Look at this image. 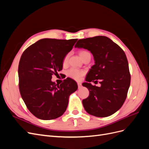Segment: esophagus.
<instances>
[{
	"mask_svg": "<svg viewBox=\"0 0 149 149\" xmlns=\"http://www.w3.org/2000/svg\"><path fill=\"white\" fill-rule=\"evenodd\" d=\"M78 88H80L81 87V83L78 82Z\"/></svg>",
	"mask_w": 149,
	"mask_h": 149,
	"instance_id": "34e87169",
	"label": "esophagus"
}]
</instances>
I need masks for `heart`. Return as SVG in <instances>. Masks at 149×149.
I'll use <instances>...</instances> for the list:
<instances>
[{
    "mask_svg": "<svg viewBox=\"0 0 149 149\" xmlns=\"http://www.w3.org/2000/svg\"><path fill=\"white\" fill-rule=\"evenodd\" d=\"M88 53V52L86 51H81L79 53V56H82L83 54ZM68 56L66 55L65 58H64V61L63 63H66L67 60H68ZM84 74V71L83 70H77V69H74V68H72L70 69L68 71L67 74L68 76H70V78H73L74 79L76 80H79L81 78L82 76H83V74Z\"/></svg>",
    "mask_w": 149,
    "mask_h": 149,
    "instance_id": "obj_1",
    "label": "heart"
}]
</instances>
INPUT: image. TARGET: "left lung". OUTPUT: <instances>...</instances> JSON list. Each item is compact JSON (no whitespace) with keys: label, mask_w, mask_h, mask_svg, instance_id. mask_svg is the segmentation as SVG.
<instances>
[{"label":"left lung","mask_w":149,"mask_h":149,"mask_svg":"<svg viewBox=\"0 0 149 149\" xmlns=\"http://www.w3.org/2000/svg\"><path fill=\"white\" fill-rule=\"evenodd\" d=\"M75 48H84L93 55L94 65L89 70L83 86L89 91L83 105L88 114L104 118L118 111L123 105L130 86L129 64L124 52L105 36L80 39ZM100 79V87L91 81Z\"/></svg>","instance_id":"1"}]
</instances>
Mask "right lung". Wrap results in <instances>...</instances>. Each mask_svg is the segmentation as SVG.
I'll return each mask as SVG.
<instances>
[{
    "label": "right lung",
    "instance_id": "1",
    "mask_svg": "<svg viewBox=\"0 0 149 149\" xmlns=\"http://www.w3.org/2000/svg\"><path fill=\"white\" fill-rule=\"evenodd\" d=\"M77 40L41 39L22 54L18 70L20 93L31 113L40 119H54L63 114L70 96L78 89L70 78L60 85L52 81V75L62 70L65 57Z\"/></svg>",
    "mask_w": 149,
    "mask_h": 149
}]
</instances>
